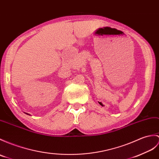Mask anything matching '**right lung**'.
I'll return each mask as SVG.
<instances>
[{"label":"right lung","instance_id":"obj_1","mask_svg":"<svg viewBox=\"0 0 159 159\" xmlns=\"http://www.w3.org/2000/svg\"><path fill=\"white\" fill-rule=\"evenodd\" d=\"M25 114H29L28 113H26V112H25ZM29 115H30V114H29Z\"/></svg>","mask_w":159,"mask_h":159}]
</instances>
